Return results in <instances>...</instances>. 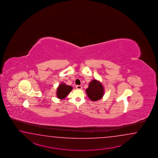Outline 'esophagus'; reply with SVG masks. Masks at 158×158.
Returning <instances> with one entry per match:
<instances>
[{"instance_id": "34e87169", "label": "esophagus", "mask_w": 158, "mask_h": 158, "mask_svg": "<svg viewBox=\"0 0 158 158\" xmlns=\"http://www.w3.org/2000/svg\"><path fill=\"white\" fill-rule=\"evenodd\" d=\"M76 89H78V90H81V89H82V87L80 85H77V86H76Z\"/></svg>"}]
</instances>
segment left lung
I'll use <instances>...</instances> for the list:
<instances>
[{
    "instance_id": "8db88e82",
    "label": "left lung",
    "mask_w": 158,
    "mask_h": 158,
    "mask_svg": "<svg viewBox=\"0 0 158 158\" xmlns=\"http://www.w3.org/2000/svg\"><path fill=\"white\" fill-rule=\"evenodd\" d=\"M86 92L91 101H97L102 98L104 94V88L101 81L94 79L89 84Z\"/></svg>"
}]
</instances>
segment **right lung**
I'll list each match as a JSON object with an SVG mask.
<instances>
[{"label": "right lung", "instance_id": "1", "mask_svg": "<svg viewBox=\"0 0 158 158\" xmlns=\"http://www.w3.org/2000/svg\"><path fill=\"white\" fill-rule=\"evenodd\" d=\"M73 87L62 82L57 87L56 97L60 99H64L72 90Z\"/></svg>", "mask_w": 158, "mask_h": 158}]
</instances>
